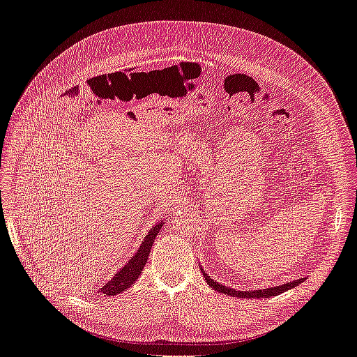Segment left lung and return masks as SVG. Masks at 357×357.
<instances>
[{"instance_id": "obj_1", "label": "left lung", "mask_w": 357, "mask_h": 357, "mask_svg": "<svg viewBox=\"0 0 357 357\" xmlns=\"http://www.w3.org/2000/svg\"><path fill=\"white\" fill-rule=\"evenodd\" d=\"M201 268V273L202 276L206 278V282L213 288L215 291L218 293H222V294H227V296H233V297H240V298H261V297H272V296H276V294H281L287 290H291V288L297 287L298 284H302L305 281V278H301V279H296V281H291V282H285L282 285H276V287H271V288H261V290H249V291H242V290H236V288H231V287H227L224 284L220 282H216L215 279H211L204 271H202V267L199 266Z\"/></svg>"}]
</instances>
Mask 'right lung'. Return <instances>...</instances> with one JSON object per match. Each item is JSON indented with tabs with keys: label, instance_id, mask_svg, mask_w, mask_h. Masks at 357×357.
Wrapping results in <instances>:
<instances>
[{
	"label": "right lung",
	"instance_id": "add662e5",
	"mask_svg": "<svg viewBox=\"0 0 357 357\" xmlns=\"http://www.w3.org/2000/svg\"><path fill=\"white\" fill-rule=\"evenodd\" d=\"M163 222H158L156 225H153V228L146 234V238L142 240V243L139 249L135 252L133 257H130L129 261L124 264L120 271L112 276V279L105 284L102 288H99V293L105 296H115L120 294L124 290H128L133 285V282L139 278L144 266H146L149 255L151 252V246L158 233L160 231Z\"/></svg>",
	"mask_w": 357,
	"mask_h": 357
}]
</instances>
